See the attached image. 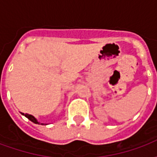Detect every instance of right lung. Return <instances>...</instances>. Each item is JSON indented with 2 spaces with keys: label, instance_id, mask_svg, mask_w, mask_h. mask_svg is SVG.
Wrapping results in <instances>:
<instances>
[{
  "label": "right lung",
  "instance_id": "obj_1",
  "mask_svg": "<svg viewBox=\"0 0 157 157\" xmlns=\"http://www.w3.org/2000/svg\"><path fill=\"white\" fill-rule=\"evenodd\" d=\"M22 114L25 116L26 118H29L30 121H32L33 123H34V124H40L39 122L37 121V119H36V118H34L33 116L31 115V114H28V113H25V114H24V113H22Z\"/></svg>",
  "mask_w": 157,
  "mask_h": 157
}]
</instances>
